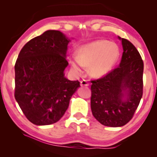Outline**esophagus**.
Listing matches in <instances>:
<instances>
[{
  "label": "esophagus",
  "mask_w": 157,
  "mask_h": 157,
  "mask_svg": "<svg viewBox=\"0 0 157 157\" xmlns=\"http://www.w3.org/2000/svg\"><path fill=\"white\" fill-rule=\"evenodd\" d=\"M80 85L82 86H89V83L86 80H82L80 81Z\"/></svg>",
  "instance_id": "34e87169"
}]
</instances>
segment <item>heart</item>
<instances>
[{"instance_id": "b5f03b06", "label": "heart", "mask_w": 157, "mask_h": 157, "mask_svg": "<svg viewBox=\"0 0 157 157\" xmlns=\"http://www.w3.org/2000/svg\"><path fill=\"white\" fill-rule=\"evenodd\" d=\"M118 56L116 44L108 40H97L77 48L76 57H70L69 63L75 71H81L84 66H89L91 75L102 76L112 68Z\"/></svg>"}]
</instances>
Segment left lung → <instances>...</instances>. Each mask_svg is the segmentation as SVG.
Listing matches in <instances>:
<instances>
[{
  "mask_svg": "<svg viewBox=\"0 0 157 157\" xmlns=\"http://www.w3.org/2000/svg\"><path fill=\"white\" fill-rule=\"evenodd\" d=\"M123 53L117 68L91 80V109L102 125L121 127L132 119L143 93L144 64L138 50L121 38Z\"/></svg>",
  "mask_w": 157,
  "mask_h": 157,
  "instance_id": "1",
  "label": "left lung"
}]
</instances>
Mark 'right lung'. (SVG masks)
<instances>
[{
    "label": "right lung",
    "mask_w": 157,
    "mask_h": 157,
    "mask_svg": "<svg viewBox=\"0 0 157 157\" xmlns=\"http://www.w3.org/2000/svg\"><path fill=\"white\" fill-rule=\"evenodd\" d=\"M70 40L62 32L48 30L30 40L15 65L16 101L26 117L37 125L55 123L64 115L78 80L64 76Z\"/></svg>",
    "instance_id": "1"
}]
</instances>
